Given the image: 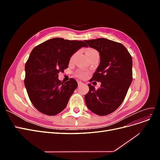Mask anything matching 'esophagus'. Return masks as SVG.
<instances>
[{
	"label": "esophagus",
	"instance_id": "34e87169",
	"mask_svg": "<svg viewBox=\"0 0 160 160\" xmlns=\"http://www.w3.org/2000/svg\"><path fill=\"white\" fill-rule=\"evenodd\" d=\"M82 85V82H81V81H78V85L79 86V85Z\"/></svg>",
	"mask_w": 160,
	"mask_h": 160
}]
</instances>
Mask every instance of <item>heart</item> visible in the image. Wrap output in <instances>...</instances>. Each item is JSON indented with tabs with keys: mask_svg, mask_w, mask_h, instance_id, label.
I'll list each match as a JSON object with an SVG mask.
<instances>
[{
	"mask_svg": "<svg viewBox=\"0 0 160 160\" xmlns=\"http://www.w3.org/2000/svg\"><path fill=\"white\" fill-rule=\"evenodd\" d=\"M85 54H86L87 57H90L93 56L95 55H99V53H98V51H97L94 49H92V48H88V49L85 50ZM75 56H76V53H74V54L71 57V58H70V61L71 62L73 61ZM87 75H88V73H87L86 72H84L83 71H77L76 72V75L78 77H79V78H81V79L85 78V77L87 76Z\"/></svg>",
	"mask_w": 160,
	"mask_h": 160,
	"instance_id": "obj_1",
	"label": "heart"
}]
</instances>
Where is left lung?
I'll return each mask as SVG.
<instances>
[{
	"label": "left lung",
	"instance_id": "obj_1",
	"mask_svg": "<svg viewBox=\"0 0 160 160\" xmlns=\"http://www.w3.org/2000/svg\"><path fill=\"white\" fill-rule=\"evenodd\" d=\"M98 51L100 64L91 81L101 82L100 88L88 84L85 96L87 107L98 115L113 113L122 103L133 79L132 58L124 45L107 38L84 41Z\"/></svg>",
	"mask_w": 160,
	"mask_h": 160
}]
</instances>
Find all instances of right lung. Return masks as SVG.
<instances>
[{
    "label": "right lung",
    "mask_w": 160,
    "mask_h": 160,
    "mask_svg": "<svg viewBox=\"0 0 160 160\" xmlns=\"http://www.w3.org/2000/svg\"><path fill=\"white\" fill-rule=\"evenodd\" d=\"M87 46L81 41L53 38L32 50L25 64L24 82L31 103L41 113L55 115L66 108L77 83L72 78L61 82L58 74L68 68L73 53Z\"/></svg>",
    "instance_id": "1"
}]
</instances>
